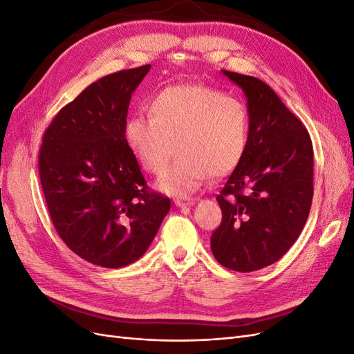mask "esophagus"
<instances>
[{
    "instance_id": "esophagus-1",
    "label": "esophagus",
    "mask_w": 354,
    "mask_h": 354,
    "mask_svg": "<svg viewBox=\"0 0 354 354\" xmlns=\"http://www.w3.org/2000/svg\"><path fill=\"white\" fill-rule=\"evenodd\" d=\"M174 203H176L177 207H186V205H190V203H194V199L178 196V198L174 199Z\"/></svg>"
}]
</instances>
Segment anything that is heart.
I'll list each match as a JSON object with an SVG mask.
<instances>
[{
	"instance_id": "obj_1",
	"label": "heart",
	"mask_w": 354,
	"mask_h": 354,
	"mask_svg": "<svg viewBox=\"0 0 354 354\" xmlns=\"http://www.w3.org/2000/svg\"><path fill=\"white\" fill-rule=\"evenodd\" d=\"M149 115L130 118L125 138L151 174L165 169L174 145L178 158L158 181L169 195H189L209 173L216 177L230 173L248 145V106L209 85H171L149 103Z\"/></svg>"
}]
</instances>
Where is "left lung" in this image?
Wrapping results in <instances>:
<instances>
[{
    "label": "left lung",
    "mask_w": 354,
    "mask_h": 354,
    "mask_svg": "<svg viewBox=\"0 0 354 354\" xmlns=\"http://www.w3.org/2000/svg\"><path fill=\"white\" fill-rule=\"evenodd\" d=\"M248 99L250 138L217 195L216 260L248 273L277 261L298 239L313 199V145L303 122L261 80L223 71Z\"/></svg>",
    "instance_id": "8db88e82"
}]
</instances>
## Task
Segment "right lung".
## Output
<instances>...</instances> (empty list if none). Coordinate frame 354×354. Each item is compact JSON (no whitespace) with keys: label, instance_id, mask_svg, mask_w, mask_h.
Masks as SVG:
<instances>
[{"label":"right lung","instance_id":"right-lung-1","mask_svg":"<svg viewBox=\"0 0 354 354\" xmlns=\"http://www.w3.org/2000/svg\"><path fill=\"white\" fill-rule=\"evenodd\" d=\"M151 65L90 84L42 136L38 169L60 239L85 261L120 269L146 252L169 211L125 138L131 94Z\"/></svg>","mask_w":354,"mask_h":354}]
</instances>
